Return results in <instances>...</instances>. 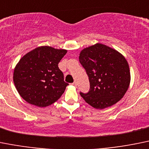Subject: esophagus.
Returning <instances> with one entry per match:
<instances>
[{"label":"esophagus","mask_w":149,"mask_h":149,"mask_svg":"<svg viewBox=\"0 0 149 149\" xmlns=\"http://www.w3.org/2000/svg\"><path fill=\"white\" fill-rule=\"evenodd\" d=\"M72 84H73V86H75V87H76V86H77V84H76V81H74V82H73V83H72Z\"/></svg>","instance_id":"obj_1"}]
</instances>
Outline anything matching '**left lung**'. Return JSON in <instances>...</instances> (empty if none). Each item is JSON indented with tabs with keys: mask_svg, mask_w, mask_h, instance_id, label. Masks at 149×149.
<instances>
[{
	"mask_svg": "<svg viewBox=\"0 0 149 149\" xmlns=\"http://www.w3.org/2000/svg\"><path fill=\"white\" fill-rule=\"evenodd\" d=\"M79 62L90 81V91L80 93L84 101L102 109L118 102L127 91L131 76L129 64L116 50L101 43L83 49Z\"/></svg>",
	"mask_w": 149,
	"mask_h": 149,
	"instance_id": "left-lung-1",
	"label": "left lung"
}]
</instances>
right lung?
Returning a JSON list of instances; mask_svg holds the SVG:
<instances>
[{"label": "right lung", "mask_w": 149, "mask_h": 149, "mask_svg": "<svg viewBox=\"0 0 149 149\" xmlns=\"http://www.w3.org/2000/svg\"><path fill=\"white\" fill-rule=\"evenodd\" d=\"M66 53L65 49L40 46L20 59L14 70L13 81L25 101L45 107L60 98L68 84L58 64Z\"/></svg>", "instance_id": "obj_1"}]
</instances>
